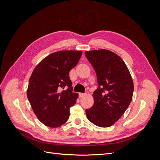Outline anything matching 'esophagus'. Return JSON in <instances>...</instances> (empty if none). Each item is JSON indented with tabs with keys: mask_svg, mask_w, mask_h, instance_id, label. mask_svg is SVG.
<instances>
[{
	"mask_svg": "<svg viewBox=\"0 0 160 160\" xmlns=\"http://www.w3.org/2000/svg\"><path fill=\"white\" fill-rule=\"evenodd\" d=\"M79 98H83V97L86 95V93H80L79 94Z\"/></svg>",
	"mask_w": 160,
	"mask_h": 160,
	"instance_id": "1",
	"label": "esophagus"
}]
</instances>
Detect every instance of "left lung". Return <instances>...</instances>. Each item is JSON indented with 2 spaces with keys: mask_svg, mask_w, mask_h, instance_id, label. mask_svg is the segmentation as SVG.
<instances>
[{
  "mask_svg": "<svg viewBox=\"0 0 160 160\" xmlns=\"http://www.w3.org/2000/svg\"><path fill=\"white\" fill-rule=\"evenodd\" d=\"M85 54L99 85L93 94V105L85 110L87 118L97 126L108 128L119 119L132 100V77L123 59L112 51L92 50Z\"/></svg>",
  "mask_w": 160,
  "mask_h": 160,
  "instance_id": "left-lung-1",
  "label": "left lung"
}]
</instances>
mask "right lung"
Segmentation results:
<instances>
[{
  "mask_svg": "<svg viewBox=\"0 0 160 160\" xmlns=\"http://www.w3.org/2000/svg\"><path fill=\"white\" fill-rule=\"evenodd\" d=\"M81 55V51L55 52L44 58L32 72L27 95L37 118L47 127L58 128L69 119L70 108L79 95L72 92L69 72ZM65 86L68 88L61 91Z\"/></svg>",
  "mask_w": 160,
  "mask_h": 160,
  "instance_id": "obj_1",
  "label": "right lung"
}]
</instances>
